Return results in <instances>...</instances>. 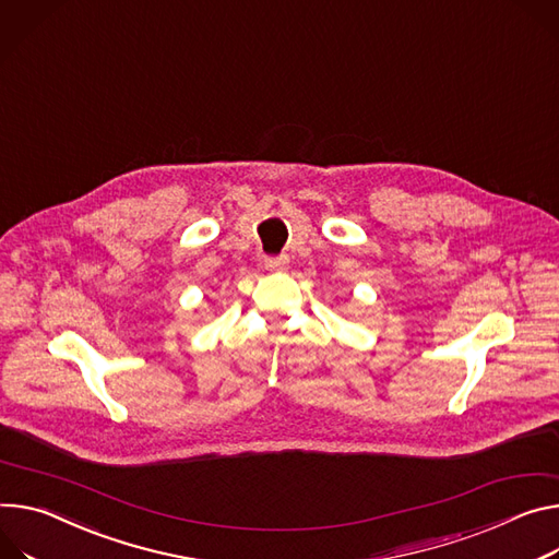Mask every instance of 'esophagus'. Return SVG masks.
Listing matches in <instances>:
<instances>
[{
  "mask_svg": "<svg viewBox=\"0 0 559 559\" xmlns=\"http://www.w3.org/2000/svg\"><path fill=\"white\" fill-rule=\"evenodd\" d=\"M289 265L287 257H267L265 259V267L267 270H285Z\"/></svg>",
  "mask_w": 559,
  "mask_h": 559,
  "instance_id": "1",
  "label": "esophagus"
}]
</instances>
